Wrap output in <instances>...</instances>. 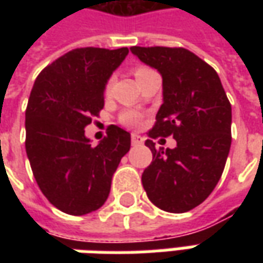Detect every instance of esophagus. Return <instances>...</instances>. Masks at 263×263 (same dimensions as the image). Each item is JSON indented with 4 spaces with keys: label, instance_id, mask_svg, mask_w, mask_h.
I'll return each mask as SVG.
<instances>
[{
    "label": "esophagus",
    "instance_id": "34e87169",
    "mask_svg": "<svg viewBox=\"0 0 263 263\" xmlns=\"http://www.w3.org/2000/svg\"><path fill=\"white\" fill-rule=\"evenodd\" d=\"M142 138L139 137V135H135V134H132L131 135V142L132 145H139V143H142Z\"/></svg>",
    "mask_w": 263,
    "mask_h": 263
}]
</instances>
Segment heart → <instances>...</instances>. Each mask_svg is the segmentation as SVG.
<instances>
[{
  "instance_id": "heart-1",
  "label": "heart",
  "mask_w": 263,
  "mask_h": 263,
  "mask_svg": "<svg viewBox=\"0 0 263 263\" xmlns=\"http://www.w3.org/2000/svg\"><path fill=\"white\" fill-rule=\"evenodd\" d=\"M151 71V69L148 67H135L134 69V74L137 77V80L143 76L145 73H148ZM111 86H112V80L108 79L107 83H105V86H104V92H105V96H108L109 92H111ZM120 121L122 125L128 126V128H137V126L141 125V122H142V117L141 114H138L137 111H132V109H128V111H124L122 114L120 115Z\"/></svg>"
}]
</instances>
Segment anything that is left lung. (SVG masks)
Masks as SVG:
<instances>
[{
    "mask_svg": "<svg viewBox=\"0 0 263 263\" xmlns=\"http://www.w3.org/2000/svg\"><path fill=\"white\" fill-rule=\"evenodd\" d=\"M131 52L163 80V104L145 142L154 158L142 173L143 189L160 210L186 213L209 197L222 175L231 104L217 71L187 49L132 46ZM171 135L176 148H154L152 139Z\"/></svg>",
    "mask_w": 263,
    "mask_h": 263,
    "instance_id": "1",
    "label": "left lung"
}]
</instances>
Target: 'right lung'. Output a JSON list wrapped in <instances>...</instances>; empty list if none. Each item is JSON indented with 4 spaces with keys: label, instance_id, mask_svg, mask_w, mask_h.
<instances>
[{
    "label": "right lung",
    "instance_id": "right-lung-1",
    "mask_svg": "<svg viewBox=\"0 0 263 263\" xmlns=\"http://www.w3.org/2000/svg\"><path fill=\"white\" fill-rule=\"evenodd\" d=\"M128 48L70 50L39 73L25 111V148L45 197L66 214L84 215L108 197L131 135L109 125L97 146L84 128L104 107V86Z\"/></svg>",
    "mask_w": 263,
    "mask_h": 263
}]
</instances>
